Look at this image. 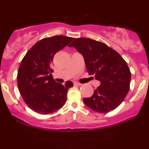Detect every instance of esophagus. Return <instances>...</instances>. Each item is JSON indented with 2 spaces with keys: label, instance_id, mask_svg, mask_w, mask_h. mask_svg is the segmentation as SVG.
<instances>
[{
  "label": "esophagus",
  "instance_id": "1",
  "mask_svg": "<svg viewBox=\"0 0 149 149\" xmlns=\"http://www.w3.org/2000/svg\"><path fill=\"white\" fill-rule=\"evenodd\" d=\"M73 84H74V85H77V86H80V85H81L82 84L81 83H77V82H75L74 83H73Z\"/></svg>",
  "mask_w": 149,
  "mask_h": 149
}]
</instances>
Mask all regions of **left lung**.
<instances>
[{"mask_svg": "<svg viewBox=\"0 0 149 149\" xmlns=\"http://www.w3.org/2000/svg\"><path fill=\"white\" fill-rule=\"evenodd\" d=\"M84 57L87 71L100 81L92 97L83 99L94 111L105 113L123 102L130 90L131 73L127 63L116 50L88 38H76L69 45Z\"/></svg>", "mask_w": 149, "mask_h": 149, "instance_id": "left-lung-1", "label": "left lung"}]
</instances>
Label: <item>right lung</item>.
Here are the masks:
<instances>
[{"instance_id":"obj_1","label":"right lung","mask_w":149,"mask_h":149,"mask_svg":"<svg viewBox=\"0 0 149 149\" xmlns=\"http://www.w3.org/2000/svg\"><path fill=\"white\" fill-rule=\"evenodd\" d=\"M73 40L65 36L45 38L32 46L22 60L17 73L19 91L31 110L38 113L50 114L66 102L71 81L64 85L53 79L51 68L54 54Z\"/></svg>"}]
</instances>
